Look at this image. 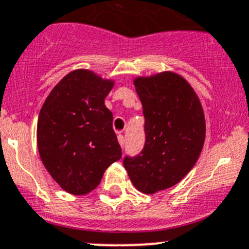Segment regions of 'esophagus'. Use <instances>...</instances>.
<instances>
[{"label":"esophagus","instance_id":"1","mask_svg":"<svg viewBox=\"0 0 249 249\" xmlns=\"http://www.w3.org/2000/svg\"><path fill=\"white\" fill-rule=\"evenodd\" d=\"M117 140H118V143H120L121 147H123V145H124V137H123L121 133H118L117 134Z\"/></svg>","mask_w":249,"mask_h":249}]
</instances>
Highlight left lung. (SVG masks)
Masks as SVG:
<instances>
[{
	"instance_id": "left-lung-1",
	"label": "left lung",
	"mask_w": 249,
	"mask_h": 249,
	"mask_svg": "<svg viewBox=\"0 0 249 249\" xmlns=\"http://www.w3.org/2000/svg\"><path fill=\"white\" fill-rule=\"evenodd\" d=\"M143 106L145 144L126 168L138 191L153 195L177 185L201 154L206 121L197 93L185 77L161 71L133 79Z\"/></svg>"
}]
</instances>
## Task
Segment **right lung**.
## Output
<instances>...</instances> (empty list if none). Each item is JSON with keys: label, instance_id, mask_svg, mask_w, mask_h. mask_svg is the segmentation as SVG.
I'll use <instances>...</instances> for the list:
<instances>
[{"label": "right lung", "instance_id": "obj_1", "mask_svg": "<svg viewBox=\"0 0 249 249\" xmlns=\"http://www.w3.org/2000/svg\"><path fill=\"white\" fill-rule=\"evenodd\" d=\"M115 86L88 69L65 75L50 91L36 123V145L43 165L67 193L86 195L105 170L121 158L105 99Z\"/></svg>", "mask_w": 249, "mask_h": 249}]
</instances>
